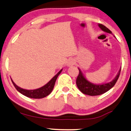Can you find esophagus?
<instances>
[{
  "mask_svg": "<svg viewBox=\"0 0 131 131\" xmlns=\"http://www.w3.org/2000/svg\"><path fill=\"white\" fill-rule=\"evenodd\" d=\"M75 60H74L73 59H72H72H69V61H67V65L68 66H72L74 65V64H75Z\"/></svg>",
  "mask_w": 131,
  "mask_h": 131,
  "instance_id": "1",
  "label": "esophagus"
}]
</instances>
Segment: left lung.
<instances>
[{"instance_id":"8db88e82","label":"left lung","mask_w":131,"mask_h":131,"mask_svg":"<svg viewBox=\"0 0 131 131\" xmlns=\"http://www.w3.org/2000/svg\"><path fill=\"white\" fill-rule=\"evenodd\" d=\"M98 26L100 27V28L105 32L107 33H111L112 32L109 29H108L107 27H105L103 24H99ZM79 70V74L78 77L77 78V81H76V83H77V85L79 89V90L83 93L85 95H88L90 96H96V95H100L103 94L108 90H109L111 88L114 86L115 83H117L118 79L119 77H120V72H121V69L119 70L118 73L115 77L114 80L111 81L110 83H108L106 84H103L101 85H96L93 84L89 82L88 80H86L84 77L83 73H81L80 69Z\"/></svg>"}]
</instances>
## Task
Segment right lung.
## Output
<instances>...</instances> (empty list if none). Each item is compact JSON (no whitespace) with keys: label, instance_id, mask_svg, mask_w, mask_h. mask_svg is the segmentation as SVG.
<instances>
[{"label":"right lung","instance_id":"add662e5","mask_svg":"<svg viewBox=\"0 0 131 131\" xmlns=\"http://www.w3.org/2000/svg\"><path fill=\"white\" fill-rule=\"evenodd\" d=\"M62 70L59 71L56 75L54 76L51 80L48 83L43 85V87H42L41 88H39L38 89L35 90H25L23 89L19 88L17 86V85H16V84L13 81V80H11L14 86L15 87L16 90L17 91H19L20 93H22V95H25V96H27V97L31 98H35V99H40V98H42L46 97V96H48L51 92V91L53 90V89L54 88V84H55L56 80L57 79L58 77L59 76V74L61 73V72H62Z\"/></svg>","mask_w":131,"mask_h":131}]
</instances>
